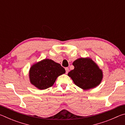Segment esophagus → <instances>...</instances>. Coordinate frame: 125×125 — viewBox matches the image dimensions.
I'll use <instances>...</instances> for the list:
<instances>
[{"instance_id": "obj_1", "label": "esophagus", "mask_w": 125, "mask_h": 125, "mask_svg": "<svg viewBox=\"0 0 125 125\" xmlns=\"http://www.w3.org/2000/svg\"><path fill=\"white\" fill-rule=\"evenodd\" d=\"M65 73L67 74L68 73V72H69V69L68 68H65Z\"/></svg>"}]
</instances>
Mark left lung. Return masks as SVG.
Wrapping results in <instances>:
<instances>
[{"label": "left lung", "instance_id": "left-lung-1", "mask_svg": "<svg viewBox=\"0 0 125 125\" xmlns=\"http://www.w3.org/2000/svg\"><path fill=\"white\" fill-rule=\"evenodd\" d=\"M74 69L69 72L70 77L76 85L88 90L99 85L103 74L101 69L90 58H80L73 63Z\"/></svg>", "mask_w": 125, "mask_h": 125}]
</instances>
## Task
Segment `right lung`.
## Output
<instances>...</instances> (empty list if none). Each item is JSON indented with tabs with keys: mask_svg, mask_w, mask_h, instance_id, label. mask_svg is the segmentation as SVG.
I'll use <instances>...</instances> for the list:
<instances>
[{
	"mask_svg": "<svg viewBox=\"0 0 125 125\" xmlns=\"http://www.w3.org/2000/svg\"><path fill=\"white\" fill-rule=\"evenodd\" d=\"M65 72L64 68L60 64L51 60L45 59L31 67L30 80L39 89H46L53 85L57 78Z\"/></svg>",
	"mask_w": 125,
	"mask_h": 125,
	"instance_id": "add662e5",
	"label": "right lung"
}]
</instances>
